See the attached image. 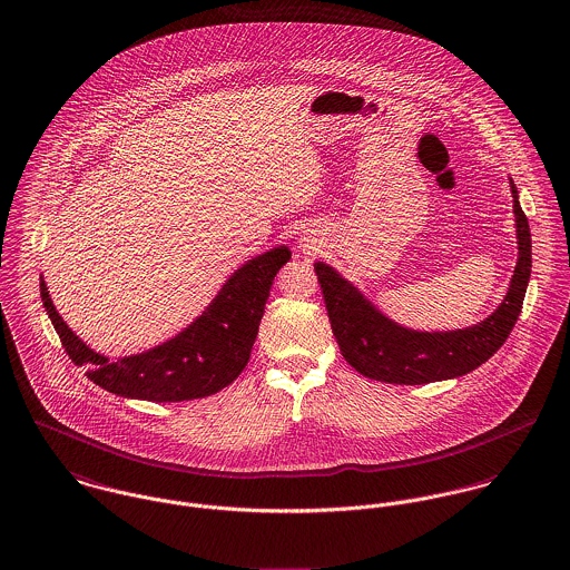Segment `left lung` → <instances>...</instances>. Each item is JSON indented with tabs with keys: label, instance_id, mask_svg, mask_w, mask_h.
I'll return each instance as SVG.
<instances>
[{
	"label": "left lung",
	"instance_id": "8db88e82",
	"mask_svg": "<svg viewBox=\"0 0 570 570\" xmlns=\"http://www.w3.org/2000/svg\"><path fill=\"white\" fill-rule=\"evenodd\" d=\"M518 232V264L503 304L483 323L454 332H413L380 315L334 268L316 262V279L325 311L343 358L365 379L391 384H426L463 376L494 356L513 330L529 275L531 234L529 220L511 184Z\"/></svg>",
	"mask_w": 570,
	"mask_h": 570
}]
</instances>
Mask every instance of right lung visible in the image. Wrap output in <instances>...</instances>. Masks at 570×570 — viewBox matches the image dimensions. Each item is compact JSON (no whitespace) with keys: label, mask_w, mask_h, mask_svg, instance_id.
Segmentation results:
<instances>
[{"label":"right lung","mask_w":570,"mask_h":570,"mask_svg":"<svg viewBox=\"0 0 570 570\" xmlns=\"http://www.w3.org/2000/svg\"><path fill=\"white\" fill-rule=\"evenodd\" d=\"M291 259L286 247L266 252L223 286L212 306L173 341L137 356L109 361L91 352L57 313L46 282L41 299L73 365L98 386L135 400L181 402L212 395L247 367L273 279Z\"/></svg>","instance_id":"add662e5"}]
</instances>
